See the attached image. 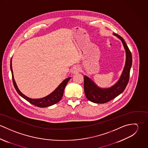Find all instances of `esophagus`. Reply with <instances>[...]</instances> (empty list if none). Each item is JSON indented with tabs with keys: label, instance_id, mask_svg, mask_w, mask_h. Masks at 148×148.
<instances>
[{
	"label": "esophagus",
	"instance_id": "34e87169",
	"mask_svg": "<svg viewBox=\"0 0 148 148\" xmlns=\"http://www.w3.org/2000/svg\"><path fill=\"white\" fill-rule=\"evenodd\" d=\"M81 71V68L79 65H76L72 69V72L73 74H76L79 72H80Z\"/></svg>",
	"mask_w": 148,
	"mask_h": 148
}]
</instances>
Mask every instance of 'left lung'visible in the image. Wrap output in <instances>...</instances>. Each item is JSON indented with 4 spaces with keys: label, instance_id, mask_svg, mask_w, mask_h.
<instances>
[{
    "label": "left lung",
    "instance_id": "obj_1",
    "mask_svg": "<svg viewBox=\"0 0 148 148\" xmlns=\"http://www.w3.org/2000/svg\"><path fill=\"white\" fill-rule=\"evenodd\" d=\"M113 34L118 38L123 44L126 53L125 64L119 80L109 88L99 87L89 77L85 75V95L88 100L94 103L104 104L114 99L124 92L129 82L130 71L132 64V53L124 39L117 34L114 33Z\"/></svg>",
    "mask_w": 148,
    "mask_h": 148
}]
</instances>
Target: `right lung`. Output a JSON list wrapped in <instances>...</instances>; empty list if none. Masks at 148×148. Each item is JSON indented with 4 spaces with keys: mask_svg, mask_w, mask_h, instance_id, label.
Masks as SVG:
<instances>
[{
    "mask_svg": "<svg viewBox=\"0 0 148 148\" xmlns=\"http://www.w3.org/2000/svg\"><path fill=\"white\" fill-rule=\"evenodd\" d=\"M10 68L12 73L13 84L18 94L23 99L26 100L27 101H28L31 104L40 108L49 106L54 105L57 103L59 102L63 96L64 90L65 87L67 84L68 81L71 78V77H68L65 79L63 82L55 89V90H53L52 93H51L49 95H47V96L40 99H31L26 96L23 93H22L16 84V82L14 77V75H13V71H12V59L10 62Z\"/></svg>",
    "mask_w": 148,
    "mask_h": 148,
    "instance_id": "add662e5",
    "label": "right lung"
}]
</instances>
